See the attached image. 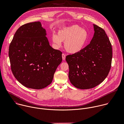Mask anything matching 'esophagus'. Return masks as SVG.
<instances>
[{
    "label": "esophagus",
    "mask_w": 124,
    "mask_h": 124,
    "mask_svg": "<svg viewBox=\"0 0 124 124\" xmlns=\"http://www.w3.org/2000/svg\"><path fill=\"white\" fill-rule=\"evenodd\" d=\"M62 59H63V60H64L65 59V58H66V55H65V54H62Z\"/></svg>",
    "instance_id": "esophagus-1"
}]
</instances>
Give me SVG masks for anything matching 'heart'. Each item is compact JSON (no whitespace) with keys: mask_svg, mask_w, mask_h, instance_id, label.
<instances>
[{"mask_svg":"<svg viewBox=\"0 0 124 124\" xmlns=\"http://www.w3.org/2000/svg\"><path fill=\"white\" fill-rule=\"evenodd\" d=\"M87 32L81 27L75 25L63 28L58 32V35L53 34L52 42L57 47L64 43L65 50L69 54H76L84 47L88 39Z\"/></svg>","mask_w":124,"mask_h":124,"instance_id":"heart-1","label":"heart"}]
</instances>
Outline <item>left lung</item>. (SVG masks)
Segmentation results:
<instances>
[{"label":"left lung","mask_w":124,"mask_h":124,"mask_svg":"<svg viewBox=\"0 0 124 124\" xmlns=\"http://www.w3.org/2000/svg\"><path fill=\"white\" fill-rule=\"evenodd\" d=\"M95 33L90 43L76 54L66 56L69 78L80 89L94 88L107 77L111 66L112 48L105 31L93 24Z\"/></svg>","instance_id":"left-lung-1"}]
</instances>
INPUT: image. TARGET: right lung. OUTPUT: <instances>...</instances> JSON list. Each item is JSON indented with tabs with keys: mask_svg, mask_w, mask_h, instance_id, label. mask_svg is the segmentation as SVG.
Listing matches in <instances>:
<instances>
[{
	"mask_svg": "<svg viewBox=\"0 0 124 124\" xmlns=\"http://www.w3.org/2000/svg\"><path fill=\"white\" fill-rule=\"evenodd\" d=\"M40 22L21 26L9 46L12 72L26 87L41 89L49 85L62 61V52L53 48Z\"/></svg>",
	"mask_w": 124,
	"mask_h": 124,
	"instance_id": "add662e5",
	"label": "right lung"
}]
</instances>
